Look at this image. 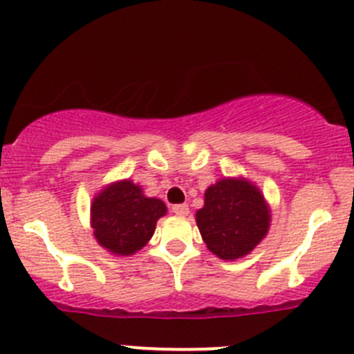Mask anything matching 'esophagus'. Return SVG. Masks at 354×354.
I'll use <instances>...</instances> for the list:
<instances>
[{"instance_id": "esophagus-1", "label": "esophagus", "mask_w": 354, "mask_h": 354, "mask_svg": "<svg viewBox=\"0 0 354 354\" xmlns=\"http://www.w3.org/2000/svg\"><path fill=\"white\" fill-rule=\"evenodd\" d=\"M189 206L187 205H174L173 206V213L174 215H178V216H187L189 215Z\"/></svg>"}]
</instances>
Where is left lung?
I'll list each match as a JSON object with an SVG mask.
<instances>
[{"instance_id":"obj_1","label":"left lung","mask_w":354,"mask_h":354,"mask_svg":"<svg viewBox=\"0 0 354 354\" xmlns=\"http://www.w3.org/2000/svg\"><path fill=\"white\" fill-rule=\"evenodd\" d=\"M196 222L209 252L234 261L252 252L268 234L272 209L250 180L221 178L206 189Z\"/></svg>"}]
</instances>
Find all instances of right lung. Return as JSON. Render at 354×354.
Instances as JSON below:
<instances>
[{
  "instance_id": "1",
  "label": "right lung",
  "mask_w": 354,
  "mask_h": 354,
  "mask_svg": "<svg viewBox=\"0 0 354 354\" xmlns=\"http://www.w3.org/2000/svg\"><path fill=\"white\" fill-rule=\"evenodd\" d=\"M167 213L164 201L146 197L141 185L118 180L95 194L90 224L100 247L114 256H132L153 236L157 221Z\"/></svg>"
}]
</instances>
